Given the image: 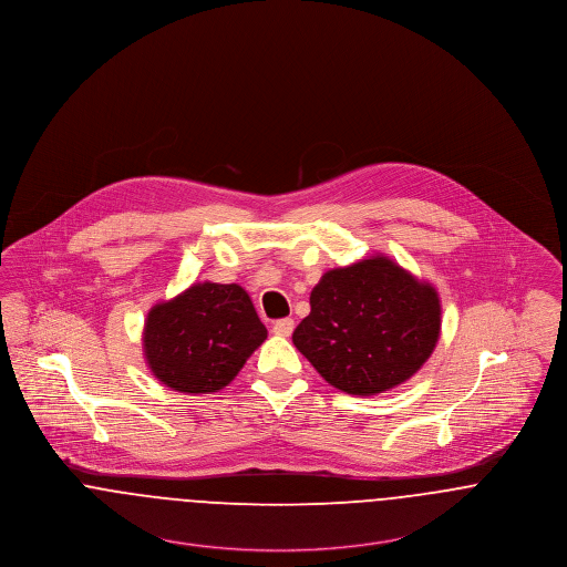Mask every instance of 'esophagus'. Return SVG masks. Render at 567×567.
I'll return each mask as SVG.
<instances>
[{"label": "esophagus", "mask_w": 567, "mask_h": 567, "mask_svg": "<svg viewBox=\"0 0 567 567\" xmlns=\"http://www.w3.org/2000/svg\"><path fill=\"white\" fill-rule=\"evenodd\" d=\"M274 333L276 336H282V338H287V336H291V332H293V319H278L276 323H274Z\"/></svg>", "instance_id": "1"}]
</instances>
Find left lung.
<instances>
[{
  "label": "left lung",
  "mask_w": 567,
  "mask_h": 567,
  "mask_svg": "<svg viewBox=\"0 0 567 567\" xmlns=\"http://www.w3.org/2000/svg\"><path fill=\"white\" fill-rule=\"evenodd\" d=\"M439 332L433 285L377 255L321 276L293 344L333 388L374 396L424 367Z\"/></svg>",
  "instance_id": "left-lung-1"
}]
</instances>
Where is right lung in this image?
<instances>
[{
  "mask_svg": "<svg viewBox=\"0 0 567 567\" xmlns=\"http://www.w3.org/2000/svg\"><path fill=\"white\" fill-rule=\"evenodd\" d=\"M266 338L239 285L205 280L147 312L143 351L154 377L171 390L209 394L229 385Z\"/></svg>",
  "mask_w": 567,
  "mask_h": 567,
  "instance_id": "right-lung-1",
  "label": "right lung"
}]
</instances>
